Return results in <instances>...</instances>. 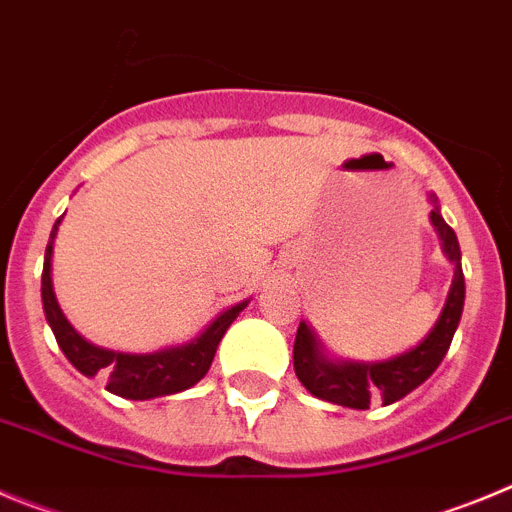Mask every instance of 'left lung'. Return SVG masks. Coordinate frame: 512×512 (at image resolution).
<instances>
[{
  "mask_svg": "<svg viewBox=\"0 0 512 512\" xmlns=\"http://www.w3.org/2000/svg\"><path fill=\"white\" fill-rule=\"evenodd\" d=\"M431 222L439 229V237L444 242V252L454 262V280H451L449 296H446L444 311L428 336L411 352L400 357L388 359V362H329L321 352L316 336L311 334L301 321L293 344V367H296L298 380L311 395L329 403L344 405V408H357L365 411L375 398L382 403H395L405 395L416 390L421 382L434 375L436 367L441 365L444 354L449 352V344L454 339L459 319L464 308V273H462V252H459L457 234L449 224L441 219L439 206L431 211Z\"/></svg>",
  "mask_w": 512,
  "mask_h": 512,
  "instance_id": "8db88e82",
  "label": "left lung"
}]
</instances>
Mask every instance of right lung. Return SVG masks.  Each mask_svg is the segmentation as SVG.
<instances>
[{
  "label": "right lung",
  "instance_id": "1",
  "mask_svg": "<svg viewBox=\"0 0 512 512\" xmlns=\"http://www.w3.org/2000/svg\"><path fill=\"white\" fill-rule=\"evenodd\" d=\"M61 219L53 224L50 232L48 250H45L43 265V308L45 319L55 334V342L63 349L73 367L84 375H101L107 380L109 393L127 400H150L160 395H173L188 390L209 372L211 359H214L216 347L222 342L224 331L229 329L239 311H245V303H237L222 316H216L201 336L183 347L163 349L153 354H122L112 349H101L89 344L81 334H76L71 324L63 316L61 306L55 301L53 280H50V257H53V239L58 232Z\"/></svg>",
  "mask_w": 512,
  "mask_h": 512
}]
</instances>
